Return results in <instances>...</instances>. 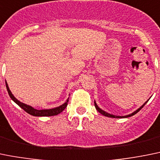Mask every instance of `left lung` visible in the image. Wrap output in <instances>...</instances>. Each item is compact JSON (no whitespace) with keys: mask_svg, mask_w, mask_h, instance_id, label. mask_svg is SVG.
<instances>
[{"mask_svg":"<svg viewBox=\"0 0 160 160\" xmlns=\"http://www.w3.org/2000/svg\"><path fill=\"white\" fill-rule=\"evenodd\" d=\"M149 99H150V98H149ZM148 101H146V102H144V103L143 104V105L141 106V107H140V108H138V109H137V110H135V111H134V112H132V114H128V115H125V116H116V115H114V114H109V113H107V112H106V111H104V110H102V109H101V108H99V107H98V105H97V104H96V102H95H95H94V103H95V109H96V110H98V111L99 112V113H100L101 114H102V115L106 116V117L114 118H129V117H131V116H132V115H134V114H137V112L140 111V110H141V109H142L143 107H144V106L145 105L146 103H147Z\"/></svg>","mask_w":160,"mask_h":160,"instance_id":"left-lung-1","label":"left lung"}]
</instances>
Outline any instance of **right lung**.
Returning a JSON list of instances; mask_svg holds the SVG:
<instances>
[{"label": "right lung", "instance_id": "right-lung-1", "mask_svg": "<svg viewBox=\"0 0 160 160\" xmlns=\"http://www.w3.org/2000/svg\"><path fill=\"white\" fill-rule=\"evenodd\" d=\"M6 84V88H7V91H8V93L9 95L10 98L17 104L19 107H21L23 110L28 113L29 114L33 116H35V117H50V116H54V115H58V114H60L61 112L63 111L65 108H66L67 105H68V98H67V100L65 101V103H63L62 105L59 106L58 107H55V108H52V109H46V110H37V109L33 108L31 106L27 105V104L23 103L20 101H19L16 98H15L14 95H12V93L10 91L9 88H8V85L7 83V82H5Z\"/></svg>", "mask_w": 160, "mask_h": 160}]
</instances>
